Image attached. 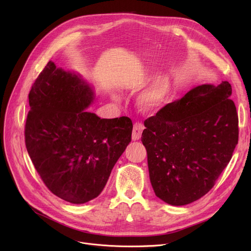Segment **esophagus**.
Here are the masks:
<instances>
[{
	"mask_svg": "<svg viewBox=\"0 0 251 251\" xmlns=\"http://www.w3.org/2000/svg\"><path fill=\"white\" fill-rule=\"evenodd\" d=\"M144 129V126L142 123H135L133 126V130H132V139L133 140H138L141 137L142 131Z\"/></svg>",
	"mask_w": 251,
	"mask_h": 251,
	"instance_id": "1",
	"label": "esophagus"
}]
</instances>
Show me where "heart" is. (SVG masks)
Wrapping results in <instances>:
<instances>
[{
	"label": "heart",
	"instance_id": "obj_1",
	"mask_svg": "<svg viewBox=\"0 0 251 251\" xmlns=\"http://www.w3.org/2000/svg\"><path fill=\"white\" fill-rule=\"evenodd\" d=\"M172 82L168 75L157 77L152 84L139 98V104L144 111H155L161 109L167 101Z\"/></svg>",
	"mask_w": 251,
	"mask_h": 251
}]
</instances>
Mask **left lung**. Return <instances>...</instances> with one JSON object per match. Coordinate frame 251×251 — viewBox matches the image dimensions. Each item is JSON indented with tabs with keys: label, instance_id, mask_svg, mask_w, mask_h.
<instances>
[{
	"label": "left lung",
	"instance_id": "1",
	"mask_svg": "<svg viewBox=\"0 0 251 251\" xmlns=\"http://www.w3.org/2000/svg\"><path fill=\"white\" fill-rule=\"evenodd\" d=\"M228 81L202 84L144 121L150 179L172 205L191 203L214 187L238 143V115Z\"/></svg>",
	"mask_w": 251,
	"mask_h": 251
}]
</instances>
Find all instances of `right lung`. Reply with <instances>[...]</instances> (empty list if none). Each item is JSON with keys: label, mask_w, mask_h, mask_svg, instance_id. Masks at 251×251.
Masks as SVG:
<instances>
[{"label": "right lung", "mask_w": 251, "mask_h": 251, "mask_svg": "<svg viewBox=\"0 0 251 251\" xmlns=\"http://www.w3.org/2000/svg\"><path fill=\"white\" fill-rule=\"evenodd\" d=\"M28 99L25 146L45 185L71 203L96 199L131 141V119H100L86 112L95 99L89 85L51 61Z\"/></svg>", "instance_id": "add662e5"}]
</instances>
